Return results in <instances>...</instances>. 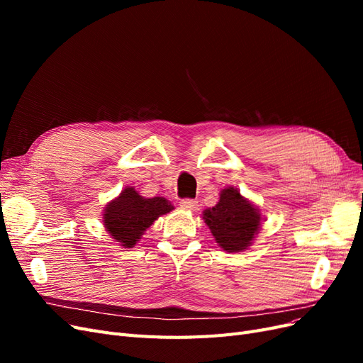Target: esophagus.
<instances>
[{"mask_svg": "<svg viewBox=\"0 0 363 363\" xmlns=\"http://www.w3.org/2000/svg\"><path fill=\"white\" fill-rule=\"evenodd\" d=\"M180 207L184 208V211H196V207H199V201L191 200V199H184L180 201Z\"/></svg>", "mask_w": 363, "mask_h": 363, "instance_id": "esophagus-1", "label": "esophagus"}]
</instances>
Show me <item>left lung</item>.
Wrapping results in <instances>:
<instances>
[{"instance_id": "1", "label": "left lung", "mask_w": 363, "mask_h": 363, "mask_svg": "<svg viewBox=\"0 0 363 363\" xmlns=\"http://www.w3.org/2000/svg\"><path fill=\"white\" fill-rule=\"evenodd\" d=\"M204 223L218 245L228 252L247 250L260 228V213L240 192L230 186L223 189L219 201L203 212Z\"/></svg>"}]
</instances>
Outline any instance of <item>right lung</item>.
I'll return each mask as SVG.
<instances>
[{"label": "right lung", "instance_id": "obj_1", "mask_svg": "<svg viewBox=\"0 0 363 363\" xmlns=\"http://www.w3.org/2000/svg\"><path fill=\"white\" fill-rule=\"evenodd\" d=\"M174 206L163 196L144 199L135 188H125L118 199L104 208V227L116 242L133 248L145 230L160 215L169 213Z\"/></svg>", "mask_w": 363, "mask_h": 363}]
</instances>
